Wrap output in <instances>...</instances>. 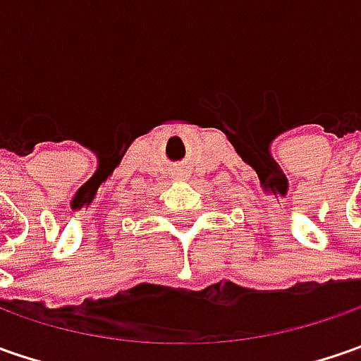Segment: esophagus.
Instances as JSON below:
<instances>
[{"label":"esophagus","instance_id":"34e87169","mask_svg":"<svg viewBox=\"0 0 361 361\" xmlns=\"http://www.w3.org/2000/svg\"><path fill=\"white\" fill-rule=\"evenodd\" d=\"M174 174H176V178H180V180H187L188 176H190V173H188L187 166H176Z\"/></svg>","mask_w":361,"mask_h":361}]
</instances>
